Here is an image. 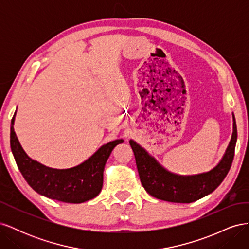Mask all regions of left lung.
<instances>
[{"mask_svg":"<svg viewBox=\"0 0 249 249\" xmlns=\"http://www.w3.org/2000/svg\"><path fill=\"white\" fill-rule=\"evenodd\" d=\"M230 144L221 161L212 170L194 176H179L165 169L154 157L134 140H130L142 186L152 196L171 202L190 203L212 193L219 186L231 166L237 142L235 117Z\"/></svg>","mask_w":249,"mask_h":249,"instance_id":"8db88e82","label":"left lung"}]
</instances>
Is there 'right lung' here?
Instances as JSON below:
<instances>
[{
	"label": "right lung",
	"instance_id": "add662e5",
	"mask_svg": "<svg viewBox=\"0 0 249 249\" xmlns=\"http://www.w3.org/2000/svg\"><path fill=\"white\" fill-rule=\"evenodd\" d=\"M10 126V146L17 165L32 189L43 196L63 202L81 203L92 199L100 194L104 169L108 158L123 139H116L101 146L96 152L78 166L67 169L47 167L29 158L22 149L14 132V117Z\"/></svg>",
	"mask_w": 249,
	"mask_h": 249
}]
</instances>
